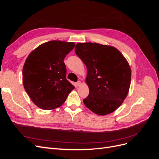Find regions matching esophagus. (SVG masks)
Wrapping results in <instances>:
<instances>
[{"label":"esophagus","mask_w":159,"mask_h":159,"mask_svg":"<svg viewBox=\"0 0 159 159\" xmlns=\"http://www.w3.org/2000/svg\"><path fill=\"white\" fill-rule=\"evenodd\" d=\"M76 85L77 86H80L81 85V81H78L76 82Z\"/></svg>","instance_id":"34e87169"}]
</instances>
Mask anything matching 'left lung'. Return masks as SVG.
<instances>
[{"instance_id": "obj_1", "label": "left lung", "mask_w": 159, "mask_h": 159, "mask_svg": "<svg viewBox=\"0 0 159 159\" xmlns=\"http://www.w3.org/2000/svg\"><path fill=\"white\" fill-rule=\"evenodd\" d=\"M75 52L88 70L89 93L85 105L99 115L113 112L129 92L131 70L127 61L115 48L97 43H78Z\"/></svg>"}]
</instances>
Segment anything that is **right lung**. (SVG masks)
Segmentation results:
<instances>
[{
    "label": "right lung",
    "instance_id": "add662e5",
    "mask_svg": "<svg viewBox=\"0 0 159 159\" xmlns=\"http://www.w3.org/2000/svg\"><path fill=\"white\" fill-rule=\"evenodd\" d=\"M74 42L52 40L33 50L22 70L23 85L31 100L42 109L63 104L75 87L66 79L64 59L74 49Z\"/></svg>",
    "mask_w": 159,
    "mask_h": 159
}]
</instances>
